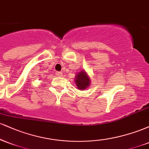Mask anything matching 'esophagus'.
<instances>
[{"mask_svg":"<svg viewBox=\"0 0 149 149\" xmlns=\"http://www.w3.org/2000/svg\"><path fill=\"white\" fill-rule=\"evenodd\" d=\"M55 74L57 75V76H59V77H60V76H62V73H61V72H59V71H57V72L55 73Z\"/></svg>","mask_w":149,"mask_h":149,"instance_id":"34e87169","label":"esophagus"}]
</instances>
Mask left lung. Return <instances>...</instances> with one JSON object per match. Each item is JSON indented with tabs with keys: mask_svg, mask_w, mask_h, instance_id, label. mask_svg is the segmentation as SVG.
Wrapping results in <instances>:
<instances>
[{
	"mask_svg": "<svg viewBox=\"0 0 149 149\" xmlns=\"http://www.w3.org/2000/svg\"><path fill=\"white\" fill-rule=\"evenodd\" d=\"M75 83L80 90H85L88 86H90V78L85 70H82L76 75L75 78Z\"/></svg>",
	"mask_w": 149,
	"mask_h": 149,
	"instance_id": "1",
	"label": "left lung"
}]
</instances>
